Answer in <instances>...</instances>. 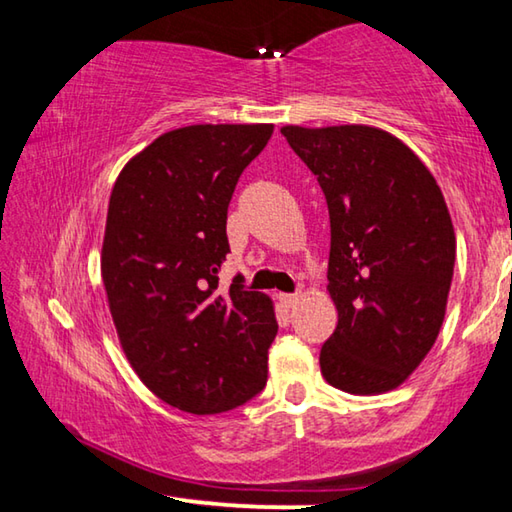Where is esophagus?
Wrapping results in <instances>:
<instances>
[{
  "mask_svg": "<svg viewBox=\"0 0 512 512\" xmlns=\"http://www.w3.org/2000/svg\"><path fill=\"white\" fill-rule=\"evenodd\" d=\"M300 300V293H280V302L284 307H293Z\"/></svg>",
  "mask_w": 512,
  "mask_h": 512,
  "instance_id": "obj_1",
  "label": "esophagus"
}]
</instances>
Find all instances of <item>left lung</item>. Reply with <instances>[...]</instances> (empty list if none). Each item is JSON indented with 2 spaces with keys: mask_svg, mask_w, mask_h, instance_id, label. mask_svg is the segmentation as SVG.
<instances>
[{
  "mask_svg": "<svg viewBox=\"0 0 512 512\" xmlns=\"http://www.w3.org/2000/svg\"><path fill=\"white\" fill-rule=\"evenodd\" d=\"M329 210V296L339 323L320 370L341 391H393L427 357L445 318L456 237L436 178L372 126H284Z\"/></svg>",
  "mask_w": 512,
  "mask_h": 512,
  "instance_id": "obj_1",
  "label": "left lung"
}]
</instances>
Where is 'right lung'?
I'll list each match as a JSON object with an SVG mask.
<instances>
[{
    "instance_id": "right-lung-1",
    "label": "right lung",
    "mask_w": 512,
    "mask_h": 512,
    "mask_svg": "<svg viewBox=\"0 0 512 512\" xmlns=\"http://www.w3.org/2000/svg\"><path fill=\"white\" fill-rule=\"evenodd\" d=\"M271 124H198L160 135L110 194L101 275L121 348L180 411L223 413L262 393L277 334L271 298L241 277L219 291L239 176Z\"/></svg>"
}]
</instances>
